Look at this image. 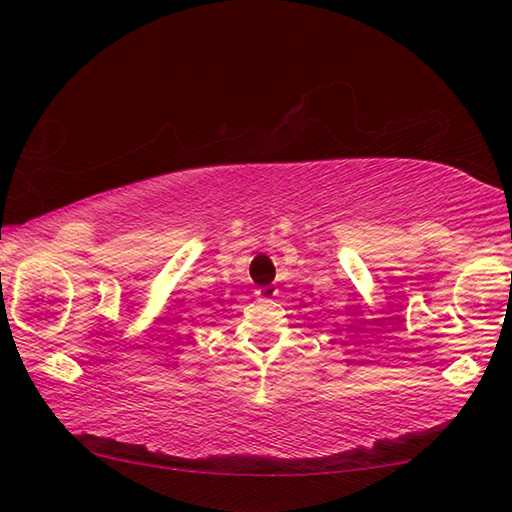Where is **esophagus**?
<instances>
[{"label":"esophagus","mask_w":512,"mask_h":512,"mask_svg":"<svg viewBox=\"0 0 512 512\" xmlns=\"http://www.w3.org/2000/svg\"><path fill=\"white\" fill-rule=\"evenodd\" d=\"M255 293H257V300L259 302H271L275 298L277 289L273 287V284H266V287H259Z\"/></svg>","instance_id":"1"}]
</instances>
